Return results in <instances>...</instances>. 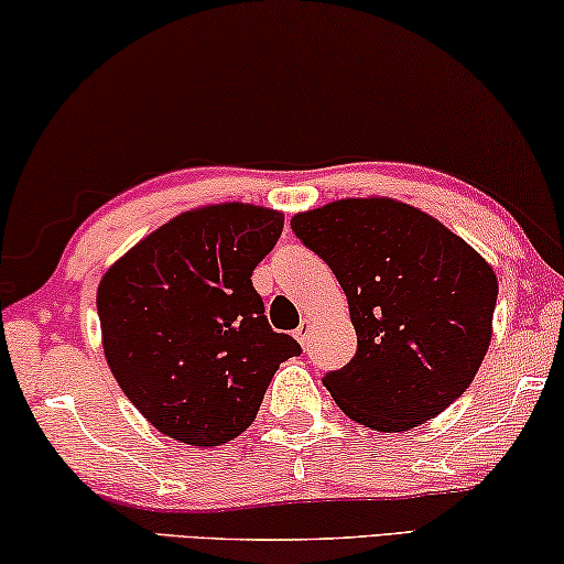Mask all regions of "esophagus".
I'll list each match as a JSON object with an SVG mask.
<instances>
[{
	"instance_id": "34e87169",
	"label": "esophagus",
	"mask_w": 564,
	"mask_h": 564,
	"mask_svg": "<svg viewBox=\"0 0 564 564\" xmlns=\"http://www.w3.org/2000/svg\"><path fill=\"white\" fill-rule=\"evenodd\" d=\"M311 326H314V322H311V318H304V322H301V326L296 332H293V336H296V341L301 344V347H306L308 344V336H311Z\"/></svg>"
}]
</instances>
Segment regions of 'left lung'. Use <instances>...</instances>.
Instances as JSON below:
<instances>
[{
    "instance_id": "1",
    "label": "left lung",
    "mask_w": 564,
    "mask_h": 564,
    "mask_svg": "<svg viewBox=\"0 0 564 564\" xmlns=\"http://www.w3.org/2000/svg\"><path fill=\"white\" fill-rule=\"evenodd\" d=\"M349 304L357 355L324 377L344 413L410 431L458 400L491 344L494 268L433 215L390 197H347L293 215Z\"/></svg>"
}]
</instances>
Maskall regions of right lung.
Here are the masks:
<instances>
[{
	"label": "right lung",
	"instance_id": "obj_1",
	"mask_svg": "<svg viewBox=\"0 0 564 564\" xmlns=\"http://www.w3.org/2000/svg\"><path fill=\"white\" fill-rule=\"evenodd\" d=\"M283 213L246 202L187 209L149 232L98 283L104 355L141 415L187 445H220L258 415L299 341L275 334L253 289Z\"/></svg>",
	"mask_w": 564,
	"mask_h": 564
}]
</instances>
